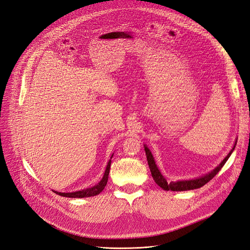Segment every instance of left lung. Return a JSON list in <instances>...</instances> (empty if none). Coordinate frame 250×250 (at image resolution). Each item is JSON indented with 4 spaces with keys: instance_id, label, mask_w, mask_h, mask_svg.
<instances>
[{
    "instance_id": "1",
    "label": "left lung",
    "mask_w": 250,
    "mask_h": 250,
    "mask_svg": "<svg viewBox=\"0 0 250 250\" xmlns=\"http://www.w3.org/2000/svg\"><path fill=\"white\" fill-rule=\"evenodd\" d=\"M236 143H237V141H236ZM236 143H235V145H236ZM234 149H235V146L233 147V149L229 151V153L226 156L225 160L221 162L213 171H211L210 173L204 175V176L196 178V179H191V180H181V181H176V182H174V181L167 182V180H166V178L163 176L162 173L160 172L159 168L156 167L154 159H153V156H152L150 150L148 149V147H147L146 145H144V150H145V153H146L147 162H148V166H149V169H150V172H151L153 180L163 189H165V190H173V191L190 190V189L200 188L203 186H205V184L207 182H209L212 178H213L215 175L220 171V169L224 167V165L226 164V162L228 161V159L229 158L230 154H232Z\"/></svg>"
}]
</instances>
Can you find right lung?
Segmentation results:
<instances>
[{"label": "right lung", "mask_w": 250, "mask_h": 250, "mask_svg": "<svg viewBox=\"0 0 250 250\" xmlns=\"http://www.w3.org/2000/svg\"><path fill=\"white\" fill-rule=\"evenodd\" d=\"M112 156H113V154H112ZM112 156H111V159H112ZM110 165H111V160L108 162L103 178H102V180L98 184H96L95 187H91L89 188H85V189L78 190V191H74V192H59V191H54V192L58 193V195H60L62 197H68V198H87V197L97 196L106 187L107 181H108V175H109V171H110Z\"/></svg>", "instance_id": "obj_1"}]
</instances>
